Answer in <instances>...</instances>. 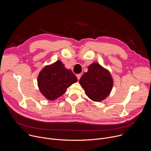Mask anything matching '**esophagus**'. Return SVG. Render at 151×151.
<instances>
[{"label": "esophagus", "instance_id": "obj_1", "mask_svg": "<svg viewBox=\"0 0 151 151\" xmlns=\"http://www.w3.org/2000/svg\"><path fill=\"white\" fill-rule=\"evenodd\" d=\"M76 77H77L78 79L79 80V79L81 78V73H79V74H77V75H76Z\"/></svg>", "mask_w": 151, "mask_h": 151}]
</instances>
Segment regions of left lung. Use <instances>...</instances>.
I'll list each match as a JSON object with an SVG mask.
<instances>
[{"label": "left lung", "mask_w": 151, "mask_h": 151, "mask_svg": "<svg viewBox=\"0 0 151 151\" xmlns=\"http://www.w3.org/2000/svg\"><path fill=\"white\" fill-rule=\"evenodd\" d=\"M79 83L85 94L96 101H100L106 98L113 87L110 73L98 63H93L88 67V72L84 73L79 79Z\"/></svg>", "instance_id": "obj_1"}]
</instances>
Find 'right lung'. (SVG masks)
<instances>
[{"label":"right lung","instance_id":"1","mask_svg":"<svg viewBox=\"0 0 151 151\" xmlns=\"http://www.w3.org/2000/svg\"><path fill=\"white\" fill-rule=\"evenodd\" d=\"M76 81L74 73L66 69L60 60L45 67L37 78L40 92L50 100H54L62 96L67 88Z\"/></svg>","mask_w":151,"mask_h":151}]
</instances>
